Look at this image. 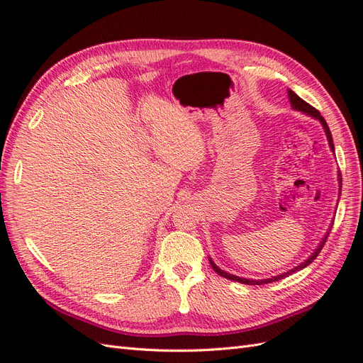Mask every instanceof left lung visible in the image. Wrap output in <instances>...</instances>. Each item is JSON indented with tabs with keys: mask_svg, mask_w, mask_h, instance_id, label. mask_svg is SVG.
Returning a JSON list of instances; mask_svg holds the SVG:
<instances>
[{
	"mask_svg": "<svg viewBox=\"0 0 363 363\" xmlns=\"http://www.w3.org/2000/svg\"><path fill=\"white\" fill-rule=\"evenodd\" d=\"M288 95H289V100H291V104H292V107L295 108V111H300V112H304V113H307V115H311V116H313V118H316V119H320L321 121V124H323V127H324V130H325V135H327V139H328V144H330V148L335 151V145H333V139H332V133H330V128H328V125H327V123H325V119L321 116V113L316 111V108L313 107V106H311L309 103H306L304 100H301V98L296 95L294 91H288ZM342 182L340 180V177H339V183ZM328 238V233L325 235V238L323 239V242L320 244V247H318L316 250H315V252L313 255L307 259V260H304L301 265H298V267H295L294 269H291V271H288V272H284V274H281V276H277V277H272V279H267V280H248V279H240V277H238V276H233V274H228V272H225V271H223V269H219L215 263L211 260V265H212V268H213V271L216 272V274H219V276L221 277H225V279H228V280H233V281H239V283H244V284H265V283H271V281H277V280H281V279H284V277H288V276H291L292 272H296V271H300V269H303V268H306L307 265H309V263H312L316 257H318V255H320L321 252V250H323V247H324V244H325V239Z\"/></svg>",
	"mask_w": 363,
	"mask_h": 363,
	"instance_id": "8db88e82",
	"label": "left lung"
}]
</instances>
